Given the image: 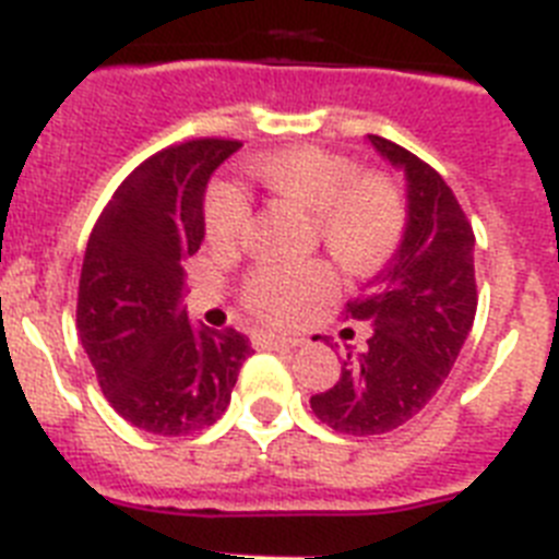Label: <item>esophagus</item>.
I'll list each match as a JSON object with an SVG mask.
<instances>
[{"mask_svg":"<svg viewBox=\"0 0 559 559\" xmlns=\"http://www.w3.org/2000/svg\"><path fill=\"white\" fill-rule=\"evenodd\" d=\"M254 341L260 347H271V349H296L302 344V338H285V335H274V333H257Z\"/></svg>","mask_w":559,"mask_h":559,"instance_id":"34e87169","label":"esophagus"}]
</instances>
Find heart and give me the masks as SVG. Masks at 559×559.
Returning a JSON list of instances; mask_svg holds the SVG:
<instances>
[{
  "label": "heart",
  "mask_w": 559,
  "mask_h": 559,
  "mask_svg": "<svg viewBox=\"0 0 559 559\" xmlns=\"http://www.w3.org/2000/svg\"><path fill=\"white\" fill-rule=\"evenodd\" d=\"M271 199L310 212L313 240L349 274H372L397 251L408 212L403 192L383 173H358L355 162L322 147H288L251 165ZM249 201L235 187H215L204 206L206 240L229 249L249 226ZM335 294L324 263L257 265L243 283V302L269 324H294Z\"/></svg>",
  "instance_id": "b5f03b06"
}]
</instances>
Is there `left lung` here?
<instances>
[{"mask_svg": "<svg viewBox=\"0 0 559 559\" xmlns=\"http://www.w3.org/2000/svg\"><path fill=\"white\" fill-rule=\"evenodd\" d=\"M383 159L406 173L408 224L397 254L347 319L372 328L367 349L341 364L335 386L310 397L333 431L372 437L426 408L451 374L476 319L473 226L445 179L412 151L369 133Z\"/></svg>", "mask_w": 559, "mask_h": 559, "instance_id": "obj_1", "label": "left lung"}]
</instances>
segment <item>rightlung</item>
<instances>
[{"instance_id":"1","label":"right lung","mask_w":559,"mask_h":559,"mask_svg":"<svg viewBox=\"0 0 559 559\" xmlns=\"http://www.w3.org/2000/svg\"><path fill=\"white\" fill-rule=\"evenodd\" d=\"M237 140H190L142 162L100 212L78 285V333L111 408L156 437L226 412L251 355L235 328H195L185 263L204 240V190Z\"/></svg>"}]
</instances>
